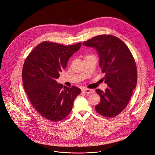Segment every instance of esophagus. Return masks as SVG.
Returning a JSON list of instances; mask_svg holds the SVG:
<instances>
[{
  "label": "esophagus",
  "instance_id": "obj_1",
  "mask_svg": "<svg viewBox=\"0 0 155 155\" xmlns=\"http://www.w3.org/2000/svg\"><path fill=\"white\" fill-rule=\"evenodd\" d=\"M82 91L85 92V93H88V94L92 93L94 92V91L93 89H83Z\"/></svg>",
  "mask_w": 155,
  "mask_h": 155
}]
</instances>
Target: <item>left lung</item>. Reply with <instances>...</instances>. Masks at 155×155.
<instances>
[{
	"label": "left lung",
	"mask_w": 155,
	"mask_h": 155,
	"mask_svg": "<svg viewBox=\"0 0 155 155\" xmlns=\"http://www.w3.org/2000/svg\"><path fill=\"white\" fill-rule=\"evenodd\" d=\"M83 44L96 50L108 86L104 92L96 90L101 101L95 110L104 117H115L127 106L136 87L137 71L132 54L122 40L110 35L96 36Z\"/></svg>",
	"instance_id": "left-lung-1"
}]
</instances>
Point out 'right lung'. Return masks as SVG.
<instances>
[{"label":"right lung","mask_w":155,"mask_h":155,"mask_svg":"<svg viewBox=\"0 0 155 155\" xmlns=\"http://www.w3.org/2000/svg\"><path fill=\"white\" fill-rule=\"evenodd\" d=\"M81 46V43L63 45L44 41L25 60L22 71L25 92L33 107L45 119L58 122L66 117L81 93L78 87L69 88L56 81L69 58Z\"/></svg>","instance_id":"obj_1"}]
</instances>
